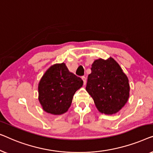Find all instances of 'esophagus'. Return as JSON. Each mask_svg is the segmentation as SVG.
Here are the masks:
<instances>
[{
	"label": "esophagus",
	"mask_w": 153,
	"mask_h": 153,
	"mask_svg": "<svg viewBox=\"0 0 153 153\" xmlns=\"http://www.w3.org/2000/svg\"><path fill=\"white\" fill-rule=\"evenodd\" d=\"M82 79L83 80V82H84V85H86V82H87V79H86V77L85 76H82Z\"/></svg>",
	"instance_id": "34e87169"
}]
</instances>
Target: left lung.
<instances>
[{
	"mask_svg": "<svg viewBox=\"0 0 153 153\" xmlns=\"http://www.w3.org/2000/svg\"><path fill=\"white\" fill-rule=\"evenodd\" d=\"M91 70L86 90L93 98L98 111L105 114L118 112L129 98L128 77L111 57L95 60Z\"/></svg>",
	"mask_w": 153,
	"mask_h": 153,
	"instance_id": "left-lung-1",
	"label": "left lung"
}]
</instances>
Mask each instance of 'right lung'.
<instances>
[{"mask_svg": "<svg viewBox=\"0 0 153 153\" xmlns=\"http://www.w3.org/2000/svg\"><path fill=\"white\" fill-rule=\"evenodd\" d=\"M82 85V79L71 73L65 64L51 66L39 84V100L43 109L55 115L65 113Z\"/></svg>", "mask_w": 153, "mask_h": 153, "instance_id": "right-lung-1", "label": "right lung"}]
</instances>
